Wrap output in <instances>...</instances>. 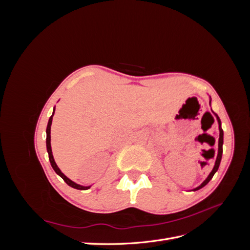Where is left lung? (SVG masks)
<instances>
[{
  "instance_id": "1",
  "label": "left lung",
  "mask_w": 250,
  "mask_h": 250,
  "mask_svg": "<svg viewBox=\"0 0 250 250\" xmlns=\"http://www.w3.org/2000/svg\"><path fill=\"white\" fill-rule=\"evenodd\" d=\"M209 104H210V101H209ZM215 113V112H214ZM215 116H216V118H217V120H218V124H219V142H218V155H217V158H216V163H215V166H214V168H213V170H211V172L209 173V175L207 177V179L203 181V183L199 186V187H197V188H195L193 191H197V190H199V188H203L204 186L206 185H208V181L213 178V176H214V174L218 171V168H219V166H220V162H221V158H222V152H223V148H222V145H223V130H222V127H221V121H220V119H219V117H218V115L217 113H215Z\"/></svg>"
}]
</instances>
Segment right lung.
I'll use <instances>...</instances> for the list:
<instances>
[{"label":"right lung","instance_id":"1","mask_svg":"<svg viewBox=\"0 0 250 250\" xmlns=\"http://www.w3.org/2000/svg\"><path fill=\"white\" fill-rule=\"evenodd\" d=\"M54 111H55V108H54V110H53L52 116H51L50 119H49L48 126H47V130H46V132H47V151H48L49 160H50L52 168L54 169V171H55V172L58 174V175H59L60 177H62L70 187H72V188H77V190H87V188H90V186H89V187H83V186H80V185H78V184H76V183H74V181H72L70 178H67V177L64 175V174H63L62 171H60V169L57 167V165H56V163H55V161H54V157H53L52 149H51V125H52V120H53V115H54Z\"/></svg>","mask_w":250,"mask_h":250}]
</instances>
